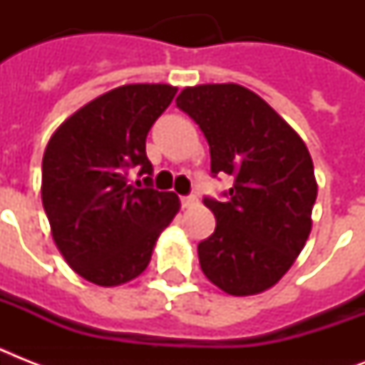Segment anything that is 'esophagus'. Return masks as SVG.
Here are the masks:
<instances>
[{
  "mask_svg": "<svg viewBox=\"0 0 365 365\" xmlns=\"http://www.w3.org/2000/svg\"><path fill=\"white\" fill-rule=\"evenodd\" d=\"M199 205L197 197H182V206L183 208H193V206Z\"/></svg>",
  "mask_w": 365,
  "mask_h": 365,
  "instance_id": "esophagus-1",
  "label": "esophagus"
}]
</instances>
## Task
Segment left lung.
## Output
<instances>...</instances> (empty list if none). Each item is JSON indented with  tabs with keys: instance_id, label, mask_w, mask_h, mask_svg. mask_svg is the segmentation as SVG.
Here are the masks:
<instances>
[{
	"instance_id": "obj_1",
	"label": "left lung",
	"mask_w": 365,
	"mask_h": 365,
	"mask_svg": "<svg viewBox=\"0 0 365 365\" xmlns=\"http://www.w3.org/2000/svg\"><path fill=\"white\" fill-rule=\"evenodd\" d=\"M205 132L212 174L235 178L227 202L205 199L216 231L199 244L205 277L229 295L272 288L294 265L312 229L318 185L305 142L250 88L185 87L176 98Z\"/></svg>"
}]
</instances>
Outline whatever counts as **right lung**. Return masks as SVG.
Wrapping results in <instances>:
<instances>
[{
	"label": "right lung",
	"mask_w": 365,
	"mask_h": 365,
	"mask_svg": "<svg viewBox=\"0 0 365 365\" xmlns=\"http://www.w3.org/2000/svg\"><path fill=\"white\" fill-rule=\"evenodd\" d=\"M178 88L123 85L91 100L54 130L41 166V200L66 263L85 280L119 286L140 277L180 210L170 191L134 187L128 170L151 182L149 128Z\"/></svg>",
	"instance_id": "right-lung-1"
}]
</instances>
